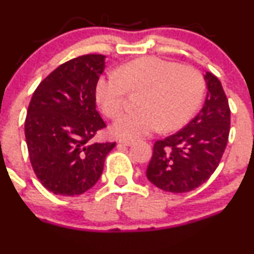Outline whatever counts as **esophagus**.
I'll use <instances>...</instances> for the list:
<instances>
[{"label": "esophagus", "mask_w": 254, "mask_h": 254, "mask_svg": "<svg viewBox=\"0 0 254 254\" xmlns=\"http://www.w3.org/2000/svg\"><path fill=\"white\" fill-rule=\"evenodd\" d=\"M120 144H124V145H132L134 143L133 139H126V138H122V139H119Z\"/></svg>", "instance_id": "obj_1"}]
</instances>
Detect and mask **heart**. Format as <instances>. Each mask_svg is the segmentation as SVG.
<instances>
[{
	"mask_svg": "<svg viewBox=\"0 0 254 254\" xmlns=\"http://www.w3.org/2000/svg\"><path fill=\"white\" fill-rule=\"evenodd\" d=\"M138 90L139 109L122 115L112 128L119 137H144L160 126L165 130L183 127L200 106L205 81L195 67L144 57L100 77L96 101L109 119H116L124 110L127 92Z\"/></svg>",
	"mask_w": 254,
	"mask_h": 254,
	"instance_id": "obj_1",
	"label": "heart"
}]
</instances>
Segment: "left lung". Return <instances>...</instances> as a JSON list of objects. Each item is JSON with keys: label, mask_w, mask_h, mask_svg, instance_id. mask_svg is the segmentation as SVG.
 Here are the masks:
<instances>
[{"label": "left lung", "mask_w": 254, "mask_h": 254, "mask_svg": "<svg viewBox=\"0 0 254 254\" xmlns=\"http://www.w3.org/2000/svg\"><path fill=\"white\" fill-rule=\"evenodd\" d=\"M204 107L179 132L157 140L147 178L164 191L188 192L204 184L220 164L230 134L231 111L220 80L206 72Z\"/></svg>", "instance_id": "1"}]
</instances>
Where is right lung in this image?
Returning a JSON list of instances; mask_svg holds the SVG:
<instances>
[{"label": "right lung", "instance_id": "1", "mask_svg": "<svg viewBox=\"0 0 254 254\" xmlns=\"http://www.w3.org/2000/svg\"><path fill=\"white\" fill-rule=\"evenodd\" d=\"M105 58L86 54L59 65L29 102L24 122L29 159L43 187L55 195L74 196L94 187L116 145L92 140L106 127L96 111Z\"/></svg>", "mask_w": 254, "mask_h": 254}]
</instances>
